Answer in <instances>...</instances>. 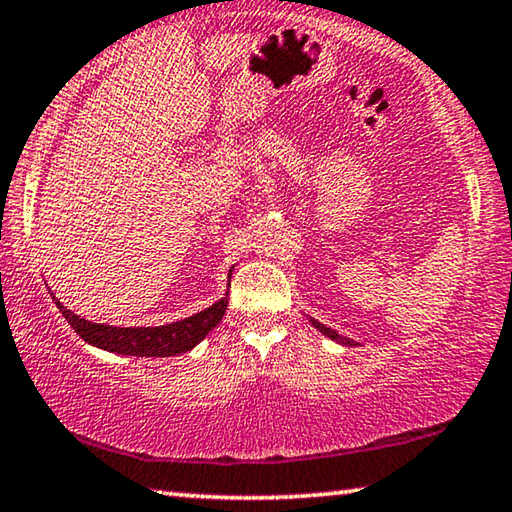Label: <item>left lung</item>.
<instances>
[{
  "mask_svg": "<svg viewBox=\"0 0 512 512\" xmlns=\"http://www.w3.org/2000/svg\"><path fill=\"white\" fill-rule=\"evenodd\" d=\"M311 323H314V327H318L320 332H323L325 336H329V339H332V341H339V343H343V345H354V341L345 339V336H341L339 332H334V329H329V327H325V325H320V323H316V320H311Z\"/></svg>",
  "mask_w": 512,
  "mask_h": 512,
  "instance_id": "8db88e82",
  "label": "left lung"
}]
</instances>
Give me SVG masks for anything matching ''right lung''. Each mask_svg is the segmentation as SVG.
Wrapping results in <instances>:
<instances>
[{"label":"right lung","instance_id":"right-lung-1","mask_svg":"<svg viewBox=\"0 0 512 512\" xmlns=\"http://www.w3.org/2000/svg\"><path fill=\"white\" fill-rule=\"evenodd\" d=\"M56 300V307L63 311V316L74 332L97 348L117 354H133V357H176L192 350L194 345L201 343L212 329L219 325V320L228 307V296L214 302L212 307L196 316H189L178 323L160 325V327H112L101 323H90L74 311H69Z\"/></svg>","mask_w":512,"mask_h":512}]
</instances>
